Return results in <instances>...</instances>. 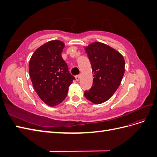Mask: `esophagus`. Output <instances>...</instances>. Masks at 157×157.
Segmentation results:
<instances>
[{"mask_svg": "<svg viewBox=\"0 0 157 157\" xmlns=\"http://www.w3.org/2000/svg\"><path fill=\"white\" fill-rule=\"evenodd\" d=\"M75 78H76V80H77V81H78V80H79L80 78V75L75 76Z\"/></svg>", "mask_w": 157, "mask_h": 157, "instance_id": "34e87169", "label": "esophagus"}]
</instances>
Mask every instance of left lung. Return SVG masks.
Masks as SVG:
<instances>
[{
    "mask_svg": "<svg viewBox=\"0 0 157 157\" xmlns=\"http://www.w3.org/2000/svg\"><path fill=\"white\" fill-rule=\"evenodd\" d=\"M84 48L94 77L92 86L84 92V96L94 104H100L108 100L120 86L124 74V59L118 51L99 42Z\"/></svg>",
    "mask_w": 157,
    "mask_h": 157,
    "instance_id": "obj_1",
    "label": "left lung"
}]
</instances>
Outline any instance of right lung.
Returning a JSON list of instances; mask_svg holds the SVG:
<instances>
[{"label":"right lung","mask_w":157,"mask_h":157,"mask_svg":"<svg viewBox=\"0 0 157 157\" xmlns=\"http://www.w3.org/2000/svg\"><path fill=\"white\" fill-rule=\"evenodd\" d=\"M65 47L62 41L50 40L38 48L29 61V75L35 92L50 107L65 99L75 78L61 57Z\"/></svg>","instance_id":"obj_1"}]
</instances>
